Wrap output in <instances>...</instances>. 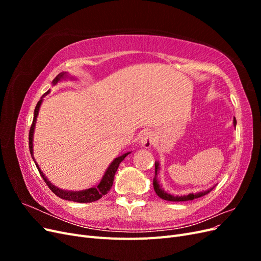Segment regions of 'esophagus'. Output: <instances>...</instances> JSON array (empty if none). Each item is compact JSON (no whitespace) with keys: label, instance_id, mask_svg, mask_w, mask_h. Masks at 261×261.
<instances>
[{"label":"esophagus","instance_id":"34e87169","mask_svg":"<svg viewBox=\"0 0 261 261\" xmlns=\"http://www.w3.org/2000/svg\"><path fill=\"white\" fill-rule=\"evenodd\" d=\"M153 143H154V135H152L150 132L144 133L139 138V144L144 148H150L153 145Z\"/></svg>","mask_w":261,"mask_h":261}]
</instances>
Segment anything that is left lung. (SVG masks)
Segmentation results:
<instances>
[{"label": "left lung", "mask_w": 261, "mask_h": 261, "mask_svg": "<svg viewBox=\"0 0 261 261\" xmlns=\"http://www.w3.org/2000/svg\"><path fill=\"white\" fill-rule=\"evenodd\" d=\"M233 125L236 126V120L235 117L233 118ZM155 171H154V177H153V188H154V192L155 194L160 197L161 199H164V200H168V201H188V200H194L196 198H199V197H202L206 194L210 193L213 188L216 187L212 186L210 187L209 189H207V191H202V192H198V193H195V194H188V195H183V196H178V195H172L168 192H165L164 189L161 187V185L159 184V179H158V174H159V171H160V163L155 161Z\"/></svg>", "instance_id": "obj_1"}]
</instances>
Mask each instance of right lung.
<instances>
[{
    "instance_id": "1",
    "label": "right lung",
    "mask_w": 261,
    "mask_h": 261,
    "mask_svg": "<svg viewBox=\"0 0 261 261\" xmlns=\"http://www.w3.org/2000/svg\"><path fill=\"white\" fill-rule=\"evenodd\" d=\"M65 78H70V80H73V77L69 76L68 73L63 72V73H60L57 77L54 78L53 82H52V85L55 86L62 80H65ZM49 92H50V90L46 91L43 94L41 99L38 101V103H37L36 109H35L34 121H33V124H31V127H30V130H29V150H30L31 156H33V159L36 163V167H37L39 173H40V175L42 176V178L44 179L46 185H48L51 191L58 197H60V198L65 199V200L75 201V202H93V201H96V200L100 199L103 195L108 194V192L110 191V189H111V187L113 185L115 172L117 171L118 165H120V163L125 159V156L128 155L130 152H126V153H124L120 156L115 158V159L111 163H110L107 171L105 172V175L102 176V178H101L99 183L97 185L90 187V188L82 189V191H65V189H61L57 186H54L51 183V181L48 178H46V176L43 174V172L41 171V169L39 168V165L36 162L35 156H34V133H35V127H36V123H37V117H38V114H39V110H40L41 103L43 101V97L46 96V94H48Z\"/></svg>"
}]
</instances>
